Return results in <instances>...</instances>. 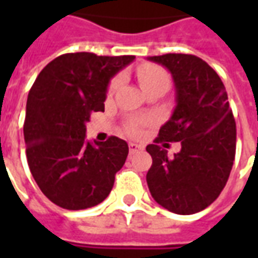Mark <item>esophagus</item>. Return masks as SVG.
Listing matches in <instances>:
<instances>
[{"label": "esophagus", "mask_w": 258, "mask_h": 258, "mask_svg": "<svg viewBox=\"0 0 258 258\" xmlns=\"http://www.w3.org/2000/svg\"><path fill=\"white\" fill-rule=\"evenodd\" d=\"M130 153L133 155V153H137V152H141L142 149H144V146L138 145V144H134V142H130Z\"/></svg>", "instance_id": "1"}]
</instances>
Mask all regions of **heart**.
Instances as JSON below:
<instances>
[{"label": "heart", "mask_w": 258, "mask_h": 258, "mask_svg": "<svg viewBox=\"0 0 258 258\" xmlns=\"http://www.w3.org/2000/svg\"><path fill=\"white\" fill-rule=\"evenodd\" d=\"M137 76H138V80H140L141 87L142 90L149 91L153 90V88H163V90H167L168 85H170V74L166 69L160 68L157 64H152V63H145L141 64L138 70H137ZM120 77H116L110 81L109 84V88H107V94L112 95L113 92L116 91V88L120 84ZM125 131L128 133L130 135H137L141 134V128L140 124L138 123H130L127 127H125Z\"/></svg>", "instance_id": "1"}]
</instances>
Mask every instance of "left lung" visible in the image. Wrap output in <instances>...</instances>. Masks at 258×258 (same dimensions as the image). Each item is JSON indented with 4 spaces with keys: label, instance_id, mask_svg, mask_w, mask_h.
<instances>
[{
    "label": "left lung",
    "instance_id": "obj_1",
    "mask_svg": "<svg viewBox=\"0 0 258 258\" xmlns=\"http://www.w3.org/2000/svg\"><path fill=\"white\" fill-rule=\"evenodd\" d=\"M148 60L171 73L177 105L155 144L146 146L153 160L146 182L164 209L195 214L218 198L232 170L236 124L227 91L216 70L195 55L166 53ZM166 142H179L181 151L170 158Z\"/></svg>",
    "mask_w": 258,
    "mask_h": 258
}]
</instances>
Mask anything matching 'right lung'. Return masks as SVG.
Masks as SVG:
<instances>
[{
    "label": "right lung",
    "mask_w": 258,
    "mask_h": 258,
    "mask_svg": "<svg viewBox=\"0 0 258 258\" xmlns=\"http://www.w3.org/2000/svg\"><path fill=\"white\" fill-rule=\"evenodd\" d=\"M134 59L64 53L42 69L31 87L23 125L27 163L42 194L62 209L99 205L125 163V141L88 142L85 123L92 112L105 110L110 79Z\"/></svg>",
    "instance_id": "1"
}]
</instances>
